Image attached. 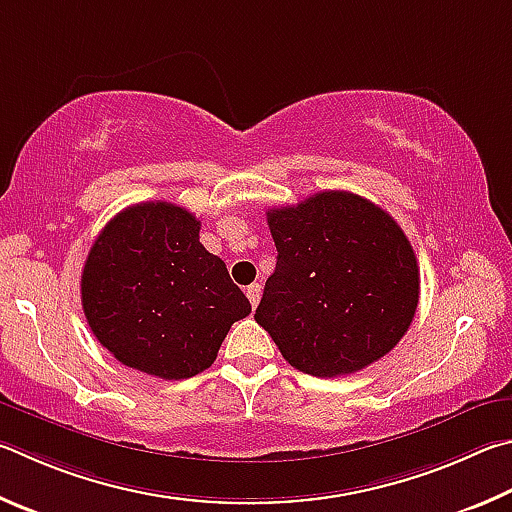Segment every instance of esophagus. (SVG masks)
I'll use <instances>...</instances> for the list:
<instances>
[{"label":"esophagus","mask_w":512,"mask_h":512,"mask_svg":"<svg viewBox=\"0 0 512 512\" xmlns=\"http://www.w3.org/2000/svg\"><path fill=\"white\" fill-rule=\"evenodd\" d=\"M245 294H247V299H249V303H251V306H258V301H261V285H258V283H251L249 285V288L245 290Z\"/></svg>","instance_id":"1"}]
</instances>
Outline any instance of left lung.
Masks as SVG:
<instances>
[{
  "mask_svg": "<svg viewBox=\"0 0 512 512\" xmlns=\"http://www.w3.org/2000/svg\"><path fill=\"white\" fill-rule=\"evenodd\" d=\"M267 224L279 256L254 319L294 369L337 378L396 348L416 315L420 274L387 211L324 191L267 209Z\"/></svg>",
  "mask_w": 512,
  "mask_h": 512,
  "instance_id": "1",
  "label": "left lung"
}]
</instances>
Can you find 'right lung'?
<instances>
[{
	"label": "right lung",
	"mask_w": 512,
	"mask_h": 512,
	"mask_svg": "<svg viewBox=\"0 0 512 512\" xmlns=\"http://www.w3.org/2000/svg\"><path fill=\"white\" fill-rule=\"evenodd\" d=\"M184 206H128L98 233L80 276V299L98 342L121 364L186 380L215 362L251 303L222 258L200 242Z\"/></svg>",
	"instance_id": "obj_1"
}]
</instances>
